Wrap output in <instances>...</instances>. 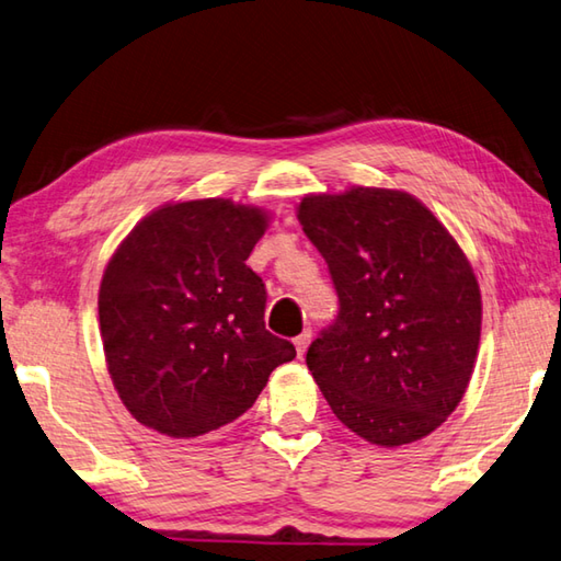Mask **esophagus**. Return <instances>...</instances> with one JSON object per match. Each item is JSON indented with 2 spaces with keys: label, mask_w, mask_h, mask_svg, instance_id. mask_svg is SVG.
Segmentation results:
<instances>
[{
  "label": "esophagus",
  "mask_w": 561,
  "mask_h": 561,
  "mask_svg": "<svg viewBox=\"0 0 561 561\" xmlns=\"http://www.w3.org/2000/svg\"><path fill=\"white\" fill-rule=\"evenodd\" d=\"M309 343H311V331H309V329H307V331H301V333L297 335V339H294V345H297L299 358H304V353H307Z\"/></svg>",
  "instance_id": "esophagus-1"
}]
</instances>
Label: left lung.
I'll return each instance as SVG.
<instances>
[{
	"label": "left lung",
	"mask_w": 561,
	"mask_h": 561,
	"mask_svg": "<svg viewBox=\"0 0 561 561\" xmlns=\"http://www.w3.org/2000/svg\"><path fill=\"white\" fill-rule=\"evenodd\" d=\"M297 218L341 301L307 353L325 402L370 444L424 439L461 402L476 365L483 307L471 262L407 191L309 193Z\"/></svg>",
	"instance_id": "8db88e82"
}]
</instances>
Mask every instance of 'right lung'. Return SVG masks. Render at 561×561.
Here are the masks:
<instances>
[{
  "mask_svg": "<svg viewBox=\"0 0 561 561\" xmlns=\"http://www.w3.org/2000/svg\"><path fill=\"white\" fill-rule=\"evenodd\" d=\"M270 213L230 198L164 203L112 254L98 294L112 385L139 424L193 439L238 420L272 370L297 358L264 329L245 260Z\"/></svg>",
  "mask_w": 561,
  "mask_h": 561,
  "instance_id": "right-lung-1",
  "label": "right lung"
}]
</instances>
